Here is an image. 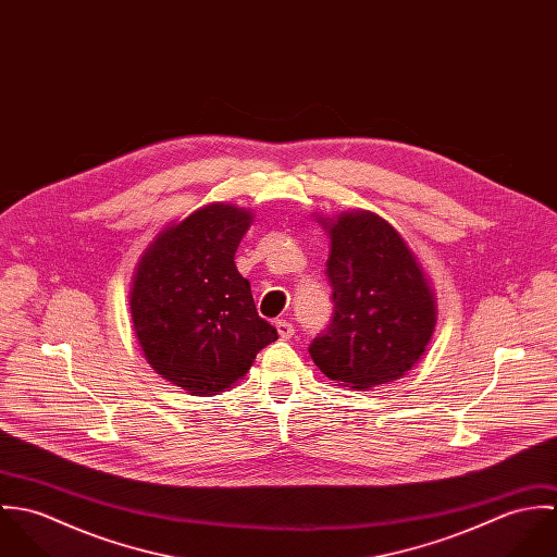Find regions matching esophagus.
Instances as JSON below:
<instances>
[{"label":"esophagus","instance_id":"1","mask_svg":"<svg viewBox=\"0 0 557 557\" xmlns=\"http://www.w3.org/2000/svg\"><path fill=\"white\" fill-rule=\"evenodd\" d=\"M276 332H278L281 338H292L294 325H292L287 319H278V321H276Z\"/></svg>","mask_w":557,"mask_h":557}]
</instances>
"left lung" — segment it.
Returning <instances> with one entry per match:
<instances>
[{"mask_svg": "<svg viewBox=\"0 0 557 557\" xmlns=\"http://www.w3.org/2000/svg\"><path fill=\"white\" fill-rule=\"evenodd\" d=\"M330 238L334 318L309 354L319 371L351 391L397 382L424 356L437 302L416 252L375 212L318 216Z\"/></svg>", "mask_w": 557, "mask_h": 557, "instance_id": "8db88e82", "label": "left lung"}]
</instances>
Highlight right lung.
Returning a JSON list of instances; mask_svg holds the SVG:
<instances>
[{"label":"right lung","mask_w":557,"mask_h":557,"mask_svg":"<svg viewBox=\"0 0 557 557\" xmlns=\"http://www.w3.org/2000/svg\"><path fill=\"white\" fill-rule=\"evenodd\" d=\"M252 212L210 203L169 223L139 257L128 307L148 364L195 397L234 388L278 338L257 315L236 250Z\"/></svg>","instance_id":"obj_1"}]
</instances>
